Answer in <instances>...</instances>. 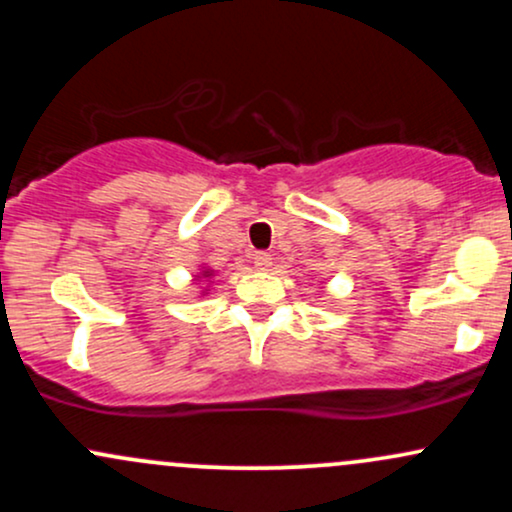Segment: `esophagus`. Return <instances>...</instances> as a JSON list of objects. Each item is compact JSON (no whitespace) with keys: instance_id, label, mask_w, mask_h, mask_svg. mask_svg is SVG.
<instances>
[{"instance_id":"obj_1","label":"esophagus","mask_w":512,"mask_h":512,"mask_svg":"<svg viewBox=\"0 0 512 512\" xmlns=\"http://www.w3.org/2000/svg\"><path fill=\"white\" fill-rule=\"evenodd\" d=\"M252 264H255V269H260V272H267V269L272 267V255H269V252H255Z\"/></svg>"}]
</instances>
